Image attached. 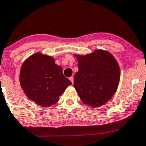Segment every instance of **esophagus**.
<instances>
[{"label":"esophagus","instance_id":"34e87169","mask_svg":"<svg viewBox=\"0 0 146 146\" xmlns=\"http://www.w3.org/2000/svg\"><path fill=\"white\" fill-rule=\"evenodd\" d=\"M70 80L72 81V83L73 84V83H74V77H73V76H71V77L70 78Z\"/></svg>","mask_w":146,"mask_h":146}]
</instances>
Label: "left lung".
I'll list each match as a JSON object with an SVG mask.
<instances>
[{"instance_id":"1","label":"left lung","mask_w":146,"mask_h":146,"mask_svg":"<svg viewBox=\"0 0 146 146\" xmlns=\"http://www.w3.org/2000/svg\"><path fill=\"white\" fill-rule=\"evenodd\" d=\"M74 55L79 67L74 78L75 90L85 104L102 106L113 98L118 86L120 69L116 59L102 49L85 56Z\"/></svg>"}]
</instances>
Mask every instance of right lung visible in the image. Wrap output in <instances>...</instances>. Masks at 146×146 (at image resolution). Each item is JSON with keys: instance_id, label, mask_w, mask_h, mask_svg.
Masks as SVG:
<instances>
[{"instance_id": "right-lung-1", "label": "right lung", "mask_w": 146, "mask_h": 146, "mask_svg": "<svg viewBox=\"0 0 146 146\" xmlns=\"http://www.w3.org/2000/svg\"><path fill=\"white\" fill-rule=\"evenodd\" d=\"M19 81L25 95L43 107L57 103L59 97L72 82L62 73V67L55 63L52 56L37 52L23 62Z\"/></svg>"}]
</instances>
